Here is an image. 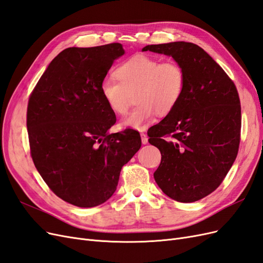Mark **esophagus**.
I'll return each mask as SVG.
<instances>
[{"mask_svg":"<svg viewBox=\"0 0 263 263\" xmlns=\"http://www.w3.org/2000/svg\"><path fill=\"white\" fill-rule=\"evenodd\" d=\"M140 137H141V142H142V144H144V145L148 144V137H147L146 134L141 133V134H140Z\"/></svg>","mask_w":263,"mask_h":263,"instance_id":"34e87169","label":"esophagus"}]
</instances>
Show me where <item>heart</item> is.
<instances>
[{
	"label": "heart",
	"instance_id": "b5f03b06",
	"mask_svg": "<svg viewBox=\"0 0 263 263\" xmlns=\"http://www.w3.org/2000/svg\"><path fill=\"white\" fill-rule=\"evenodd\" d=\"M117 79H105L101 83V94L109 109L123 115L129 106L130 94L135 93L137 105L121 122L123 127L144 129L158 115L171 113L185 89L184 69L173 61L162 62L147 54H136L115 69Z\"/></svg>",
	"mask_w": 263,
	"mask_h": 263
}]
</instances>
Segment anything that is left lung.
I'll return each instance as SVG.
<instances>
[{"label": "left lung", "mask_w": 263, "mask_h": 263, "mask_svg": "<svg viewBox=\"0 0 263 263\" xmlns=\"http://www.w3.org/2000/svg\"><path fill=\"white\" fill-rule=\"evenodd\" d=\"M142 51L170 55L184 69L178 105L148 130L161 153L154 178L172 200L192 203L216 190L232 168L240 142L241 107L234 82L192 43L148 45Z\"/></svg>", "instance_id": "1"}]
</instances>
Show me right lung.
<instances>
[{"instance_id": "add662e5", "label": "right lung", "mask_w": 263, "mask_h": 263, "mask_svg": "<svg viewBox=\"0 0 263 263\" xmlns=\"http://www.w3.org/2000/svg\"><path fill=\"white\" fill-rule=\"evenodd\" d=\"M122 44L70 47L47 67L28 101L27 130L37 171L61 200L94 208L116 191L119 173L141 146L137 130L109 134L115 113L101 83Z\"/></svg>"}]
</instances>
